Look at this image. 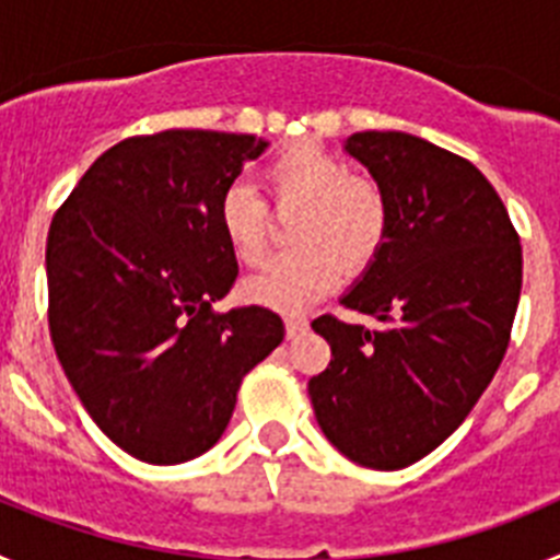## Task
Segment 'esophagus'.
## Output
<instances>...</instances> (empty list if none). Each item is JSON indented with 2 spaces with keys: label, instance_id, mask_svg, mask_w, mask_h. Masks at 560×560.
Wrapping results in <instances>:
<instances>
[{
  "label": "esophagus",
  "instance_id": "esophagus-1",
  "mask_svg": "<svg viewBox=\"0 0 560 560\" xmlns=\"http://www.w3.org/2000/svg\"><path fill=\"white\" fill-rule=\"evenodd\" d=\"M308 330V319L305 316H285V336L289 339H296Z\"/></svg>",
  "mask_w": 560,
  "mask_h": 560
}]
</instances>
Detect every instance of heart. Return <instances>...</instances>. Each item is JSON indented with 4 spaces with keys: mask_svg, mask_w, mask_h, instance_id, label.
<instances>
[{
    "mask_svg": "<svg viewBox=\"0 0 560 560\" xmlns=\"http://www.w3.org/2000/svg\"><path fill=\"white\" fill-rule=\"evenodd\" d=\"M277 212H294V249L249 277L246 300L275 311H303L339 283L341 269L361 271L378 257L389 232L387 192L373 176L319 142H294L264 167ZM219 226L237 264L260 266L271 246V212L249 185L232 182L219 199Z\"/></svg>",
    "mask_w": 560,
    "mask_h": 560,
    "instance_id": "b5f03b06",
    "label": "heart"
}]
</instances>
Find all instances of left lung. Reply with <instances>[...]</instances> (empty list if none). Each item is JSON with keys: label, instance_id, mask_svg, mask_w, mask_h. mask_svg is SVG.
Returning <instances> with one entry per match:
<instances>
[{"label": "left lung", "instance_id": "8db88e82", "mask_svg": "<svg viewBox=\"0 0 560 560\" xmlns=\"http://www.w3.org/2000/svg\"><path fill=\"white\" fill-rule=\"evenodd\" d=\"M348 151L387 192L389 232L341 305L384 328L316 316L334 355L308 395L345 457L398 471L434 452L497 375L522 244L491 182L457 153L404 131H359Z\"/></svg>", "mask_w": 560, "mask_h": 560}]
</instances>
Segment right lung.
Masks as SVG:
<instances>
[{
  "label": "right lung",
  "instance_id": "obj_1",
  "mask_svg": "<svg viewBox=\"0 0 560 560\" xmlns=\"http://www.w3.org/2000/svg\"><path fill=\"white\" fill-rule=\"evenodd\" d=\"M252 133L171 128L101 153L52 215L49 336L69 384L112 443L173 465L219 443L237 389L283 341L269 308L221 311L237 260L219 199Z\"/></svg>",
  "mask_w": 560,
  "mask_h": 560
}]
</instances>
